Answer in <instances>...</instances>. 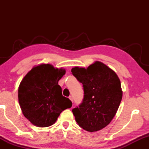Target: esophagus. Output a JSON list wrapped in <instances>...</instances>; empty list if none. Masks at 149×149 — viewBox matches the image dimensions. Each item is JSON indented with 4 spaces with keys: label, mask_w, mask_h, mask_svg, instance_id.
Masks as SVG:
<instances>
[{
    "label": "esophagus",
    "mask_w": 149,
    "mask_h": 149,
    "mask_svg": "<svg viewBox=\"0 0 149 149\" xmlns=\"http://www.w3.org/2000/svg\"><path fill=\"white\" fill-rule=\"evenodd\" d=\"M69 99L72 100V102H73V97H72V96H70V97H69Z\"/></svg>",
    "instance_id": "34e87169"
}]
</instances>
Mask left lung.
<instances>
[{"label":"left lung","instance_id":"8db88e82","mask_svg":"<svg viewBox=\"0 0 149 149\" xmlns=\"http://www.w3.org/2000/svg\"><path fill=\"white\" fill-rule=\"evenodd\" d=\"M74 76L83 85L82 102L72 109L75 120L88 132H97L109 124L122 99L120 81L107 65L96 62L87 69L75 67Z\"/></svg>","mask_w":149,"mask_h":149}]
</instances>
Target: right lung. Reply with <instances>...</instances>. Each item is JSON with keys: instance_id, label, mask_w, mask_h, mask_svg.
Listing matches in <instances>:
<instances>
[{"instance_id": "obj_1", "label": "right lung", "mask_w": 149, "mask_h": 149, "mask_svg": "<svg viewBox=\"0 0 149 149\" xmlns=\"http://www.w3.org/2000/svg\"><path fill=\"white\" fill-rule=\"evenodd\" d=\"M65 70L50 64L33 68L22 79L18 100L23 114L33 124L45 127L52 125L60 113L72 107V102L62 94L58 81Z\"/></svg>"}]
</instances>
